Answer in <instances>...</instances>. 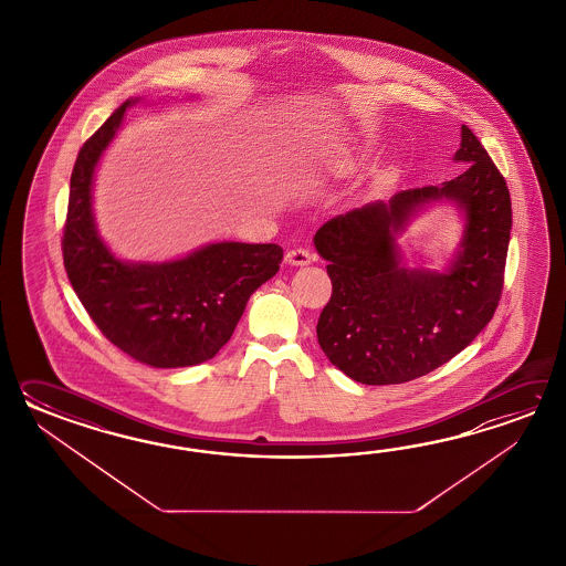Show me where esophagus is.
<instances>
[{"mask_svg":"<svg viewBox=\"0 0 566 566\" xmlns=\"http://www.w3.org/2000/svg\"><path fill=\"white\" fill-rule=\"evenodd\" d=\"M285 261H287L289 265H310V263L315 261V254H313L310 249L297 247V249H291V251H287V254H285Z\"/></svg>","mask_w":566,"mask_h":566,"instance_id":"1","label":"esophagus"}]
</instances>
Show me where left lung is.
<instances>
[{
	"instance_id": "obj_1",
	"label": "left lung",
	"mask_w": 566,
	"mask_h": 566,
	"mask_svg": "<svg viewBox=\"0 0 566 566\" xmlns=\"http://www.w3.org/2000/svg\"><path fill=\"white\" fill-rule=\"evenodd\" d=\"M455 159L468 169L443 186L349 210L315 232L332 297L317 319L327 360L361 385H402L458 356L492 319L504 289L512 202L504 176L468 125ZM453 199L469 218L447 274L399 265L394 234L422 205Z\"/></svg>"
}]
</instances>
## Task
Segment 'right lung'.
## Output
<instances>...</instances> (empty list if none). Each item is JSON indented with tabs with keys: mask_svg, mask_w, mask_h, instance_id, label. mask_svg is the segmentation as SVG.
<instances>
[{
	"mask_svg": "<svg viewBox=\"0 0 566 566\" xmlns=\"http://www.w3.org/2000/svg\"><path fill=\"white\" fill-rule=\"evenodd\" d=\"M125 101L74 161L62 259L74 293L101 334L135 360L181 368L210 360L229 342L247 301L279 271V244L217 242L171 263H123L96 234L91 186L119 129Z\"/></svg>",
	"mask_w": 566,
	"mask_h": 566,
	"instance_id": "obj_1",
	"label": "right lung"
}]
</instances>
